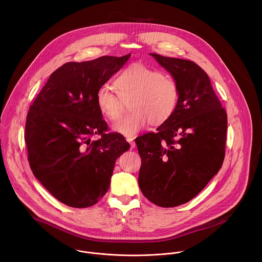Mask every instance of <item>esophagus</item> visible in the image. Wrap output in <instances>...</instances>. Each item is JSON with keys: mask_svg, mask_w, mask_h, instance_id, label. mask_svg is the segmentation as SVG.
Here are the masks:
<instances>
[{"mask_svg": "<svg viewBox=\"0 0 262 262\" xmlns=\"http://www.w3.org/2000/svg\"><path fill=\"white\" fill-rule=\"evenodd\" d=\"M127 141L130 143V146H131V148H134V147L136 146V143H135V141L133 140V138H130V137H128V138H127Z\"/></svg>", "mask_w": 262, "mask_h": 262, "instance_id": "esophagus-1", "label": "esophagus"}]
</instances>
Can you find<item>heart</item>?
<instances>
[{
  "mask_svg": "<svg viewBox=\"0 0 262 262\" xmlns=\"http://www.w3.org/2000/svg\"><path fill=\"white\" fill-rule=\"evenodd\" d=\"M119 94L107 85L97 92V105L106 118L118 120L124 102L131 101L130 115L119 120L113 129L127 137L136 135L148 123L160 125L174 112L179 102V85L173 77L145 64L135 63L124 70L115 80Z\"/></svg>",
  "mask_w": 262,
  "mask_h": 262,
  "instance_id": "b5f03b06",
  "label": "heart"
}]
</instances>
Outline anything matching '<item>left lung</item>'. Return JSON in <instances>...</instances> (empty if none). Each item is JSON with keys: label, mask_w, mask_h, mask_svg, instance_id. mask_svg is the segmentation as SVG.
<instances>
[{"label": "left lung", "mask_w": 262, "mask_h": 262, "mask_svg": "<svg viewBox=\"0 0 262 262\" xmlns=\"http://www.w3.org/2000/svg\"><path fill=\"white\" fill-rule=\"evenodd\" d=\"M179 85L171 117L135 139L138 184L151 203L172 208L193 199L218 173L225 157L227 114L210 78L190 60L150 53Z\"/></svg>", "instance_id": "8db88e82"}]
</instances>
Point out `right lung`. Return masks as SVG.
Listing matches in <instances>:
<instances>
[{
  "label": "right lung",
  "mask_w": 262,
  "mask_h": 262,
  "mask_svg": "<svg viewBox=\"0 0 262 262\" xmlns=\"http://www.w3.org/2000/svg\"><path fill=\"white\" fill-rule=\"evenodd\" d=\"M130 55L64 63L29 108L24 138L31 170L70 207L97 204L109 189L116 159L130 148L122 134L108 132L97 105L98 90ZM96 134L101 138L92 141Z\"/></svg>",
  "instance_id": "add662e5"
}]
</instances>
